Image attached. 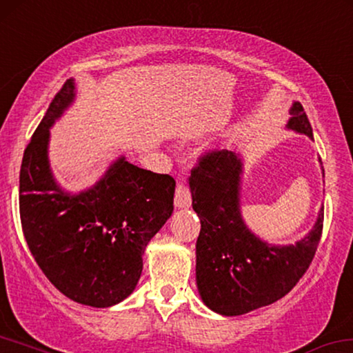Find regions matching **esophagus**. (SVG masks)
<instances>
[{"label":"esophagus","instance_id":"esophagus-1","mask_svg":"<svg viewBox=\"0 0 353 353\" xmlns=\"http://www.w3.org/2000/svg\"><path fill=\"white\" fill-rule=\"evenodd\" d=\"M191 191L186 186L184 181H178L176 183V189H175V207L178 208H188L191 207Z\"/></svg>","mask_w":353,"mask_h":353}]
</instances>
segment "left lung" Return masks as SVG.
I'll return each instance as SVG.
<instances>
[{"label":"left lung","mask_w":353,"mask_h":353,"mask_svg":"<svg viewBox=\"0 0 353 353\" xmlns=\"http://www.w3.org/2000/svg\"><path fill=\"white\" fill-rule=\"evenodd\" d=\"M290 115L287 128L312 139L300 102H294ZM241 173L240 156L214 150L200 156L189 176L192 208L202 224L195 245V279L205 305L222 316H241L289 294L311 265L323 229L322 207L312 230L295 245L260 240L241 218Z\"/></svg>","instance_id":"1"}]
</instances>
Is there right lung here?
<instances>
[{
    "label": "right lung",
    "mask_w": 353,
    "mask_h": 353,
    "mask_svg": "<svg viewBox=\"0 0 353 353\" xmlns=\"http://www.w3.org/2000/svg\"><path fill=\"white\" fill-rule=\"evenodd\" d=\"M75 96L74 79L53 97L20 169V221L47 279L72 301L108 307L132 294L145 248L173 211L175 180L118 158L93 188L72 195L48 164V129Z\"/></svg>",
    "instance_id": "right-lung-1"
}]
</instances>
